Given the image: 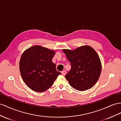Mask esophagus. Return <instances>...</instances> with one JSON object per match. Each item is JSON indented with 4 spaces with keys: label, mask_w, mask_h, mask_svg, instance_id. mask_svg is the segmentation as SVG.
<instances>
[{
    "label": "esophagus",
    "mask_w": 121,
    "mask_h": 121,
    "mask_svg": "<svg viewBox=\"0 0 121 121\" xmlns=\"http://www.w3.org/2000/svg\"><path fill=\"white\" fill-rule=\"evenodd\" d=\"M61 73L62 74V75H63V76H65V75H66V70H63V71H62V72H61Z\"/></svg>",
    "instance_id": "1"
}]
</instances>
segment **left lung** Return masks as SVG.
Here are the masks:
<instances>
[{
  "mask_svg": "<svg viewBox=\"0 0 121 121\" xmlns=\"http://www.w3.org/2000/svg\"><path fill=\"white\" fill-rule=\"evenodd\" d=\"M70 63L71 69L65 78L72 87L79 91L90 89L97 82L101 63L97 52L91 46H82L74 51L63 49Z\"/></svg>",
  "mask_w": 121,
  "mask_h": 121,
  "instance_id": "1",
  "label": "left lung"
}]
</instances>
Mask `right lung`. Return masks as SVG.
Segmentation results:
<instances>
[{
  "label": "right lung",
  "instance_id": "add662e5",
  "mask_svg": "<svg viewBox=\"0 0 121 121\" xmlns=\"http://www.w3.org/2000/svg\"><path fill=\"white\" fill-rule=\"evenodd\" d=\"M55 52L42 46H32L21 56L19 69L21 77L28 87L37 92L50 88L61 75L52 62Z\"/></svg>",
  "mask_w": 121,
  "mask_h": 121
}]
</instances>
